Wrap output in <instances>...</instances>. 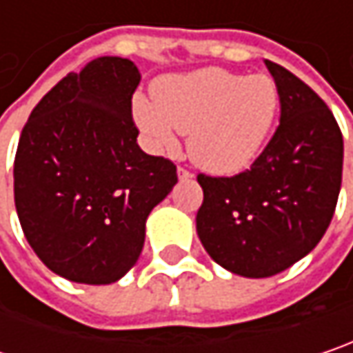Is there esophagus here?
I'll return each instance as SVG.
<instances>
[{
  "instance_id": "obj_1",
  "label": "esophagus",
  "mask_w": 353,
  "mask_h": 353,
  "mask_svg": "<svg viewBox=\"0 0 353 353\" xmlns=\"http://www.w3.org/2000/svg\"><path fill=\"white\" fill-rule=\"evenodd\" d=\"M176 174H179V179H181V181H189V179H192V172H189L187 168H181V166H179Z\"/></svg>"
}]
</instances>
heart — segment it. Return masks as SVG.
I'll return each mask as SVG.
<instances>
[{
  "instance_id": "heart-1",
  "label": "heart",
  "mask_w": 353,
  "mask_h": 353,
  "mask_svg": "<svg viewBox=\"0 0 353 353\" xmlns=\"http://www.w3.org/2000/svg\"><path fill=\"white\" fill-rule=\"evenodd\" d=\"M154 102L132 100L134 122L157 152L174 150L176 132L189 134V157L213 174H237L261 154L271 137L281 94L269 74L243 76L203 68L157 80Z\"/></svg>"
}]
</instances>
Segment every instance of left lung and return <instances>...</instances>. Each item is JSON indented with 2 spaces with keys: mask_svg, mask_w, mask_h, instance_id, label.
<instances>
[{
  "mask_svg": "<svg viewBox=\"0 0 353 353\" xmlns=\"http://www.w3.org/2000/svg\"><path fill=\"white\" fill-rule=\"evenodd\" d=\"M281 94L279 126L235 176H205L196 235L223 269L271 277L303 259L321 241L341 187L343 139L325 102L290 70L265 60Z\"/></svg>",
  "mask_w": 353,
  "mask_h": 353,
  "instance_id": "left-lung-1",
  "label": "left lung"
}]
</instances>
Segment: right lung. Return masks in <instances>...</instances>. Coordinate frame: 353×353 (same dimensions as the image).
<instances>
[{
    "mask_svg": "<svg viewBox=\"0 0 353 353\" xmlns=\"http://www.w3.org/2000/svg\"><path fill=\"white\" fill-rule=\"evenodd\" d=\"M139 84L132 60L96 58L39 100L19 137L13 199L23 235L74 283L122 279L142 253L148 214L176 185V166L137 142Z\"/></svg>",
    "mask_w": 353,
    "mask_h": 353,
    "instance_id": "obj_1",
    "label": "right lung"
}]
</instances>
